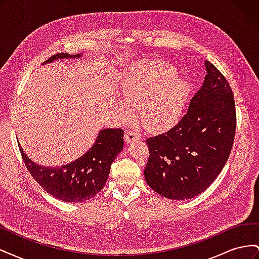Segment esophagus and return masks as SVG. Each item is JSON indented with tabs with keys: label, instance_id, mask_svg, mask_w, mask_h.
Returning <instances> with one entry per match:
<instances>
[{
	"label": "esophagus",
	"instance_id": "1",
	"mask_svg": "<svg viewBox=\"0 0 259 259\" xmlns=\"http://www.w3.org/2000/svg\"><path fill=\"white\" fill-rule=\"evenodd\" d=\"M124 139H125V142L128 144L132 142H136V140H140L142 139V137H140V135L135 131H126Z\"/></svg>",
	"mask_w": 259,
	"mask_h": 259
}]
</instances>
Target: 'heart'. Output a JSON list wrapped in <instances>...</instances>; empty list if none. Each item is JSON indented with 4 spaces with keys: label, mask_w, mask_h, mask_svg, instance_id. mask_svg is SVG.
I'll list each match as a JSON object with an SVG mask.
<instances>
[{
    "label": "heart",
    "mask_w": 259,
    "mask_h": 259,
    "mask_svg": "<svg viewBox=\"0 0 259 259\" xmlns=\"http://www.w3.org/2000/svg\"><path fill=\"white\" fill-rule=\"evenodd\" d=\"M189 94V85L164 62L145 61L132 67L125 74L122 95L126 104L116 101L115 109L123 120L133 116L139 107L140 115L149 128L169 130L182 117Z\"/></svg>",
    "instance_id": "heart-1"
}]
</instances>
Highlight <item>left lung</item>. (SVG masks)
<instances>
[{"instance_id":"8db88e82","label":"left lung","mask_w":259,"mask_h":259,"mask_svg":"<svg viewBox=\"0 0 259 259\" xmlns=\"http://www.w3.org/2000/svg\"><path fill=\"white\" fill-rule=\"evenodd\" d=\"M206 75L179 123L147 139L145 179L171 200H188L214 182L229 158L237 115L232 91L219 70L205 60Z\"/></svg>"}]
</instances>
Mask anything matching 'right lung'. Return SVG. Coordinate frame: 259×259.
Wrapping results in <instances>:
<instances>
[{
  "label": "right lung",
  "instance_id": "right-lung-1",
  "mask_svg": "<svg viewBox=\"0 0 259 259\" xmlns=\"http://www.w3.org/2000/svg\"><path fill=\"white\" fill-rule=\"evenodd\" d=\"M81 54L54 55L44 64L58 59L80 58ZM124 132L121 128H104L94 145L79 159L62 166H42L36 164L23 151L19 142V150L30 174L43 189L60 201L75 203L95 197L104 186L110 173L111 164L124 146Z\"/></svg>",
  "mask_w": 259,
  "mask_h": 259
}]
</instances>
